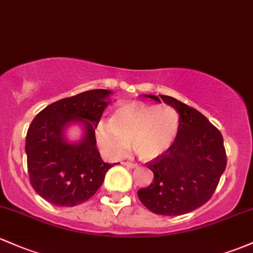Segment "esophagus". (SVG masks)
<instances>
[{
    "label": "esophagus",
    "mask_w": 253,
    "mask_h": 253,
    "mask_svg": "<svg viewBox=\"0 0 253 253\" xmlns=\"http://www.w3.org/2000/svg\"><path fill=\"white\" fill-rule=\"evenodd\" d=\"M123 165H126L127 168H137V164L136 163H131V162H123L122 163Z\"/></svg>",
    "instance_id": "esophagus-1"
}]
</instances>
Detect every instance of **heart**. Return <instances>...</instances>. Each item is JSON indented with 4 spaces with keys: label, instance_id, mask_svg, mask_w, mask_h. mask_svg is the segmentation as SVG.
I'll return each mask as SVG.
<instances>
[{
    "label": "heart",
    "instance_id": "obj_1",
    "mask_svg": "<svg viewBox=\"0 0 253 253\" xmlns=\"http://www.w3.org/2000/svg\"><path fill=\"white\" fill-rule=\"evenodd\" d=\"M178 126L180 117L171 106L126 102L113 111L110 121L97 122L95 138L102 153L110 159L123 157L131 142L141 159L152 160L171 147Z\"/></svg>",
    "mask_w": 253,
    "mask_h": 253
}]
</instances>
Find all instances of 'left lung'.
Instances as JSON below:
<instances>
[{
  "label": "left lung",
  "instance_id": "obj_1",
  "mask_svg": "<svg viewBox=\"0 0 253 253\" xmlns=\"http://www.w3.org/2000/svg\"><path fill=\"white\" fill-rule=\"evenodd\" d=\"M146 96L175 108L180 126L171 147L146 163L154 177L148 187L138 189V199L157 214L188 213L208 203L218 186L227 167L223 136L199 111L175 97Z\"/></svg>",
  "mask_w": 253,
  "mask_h": 253
}]
</instances>
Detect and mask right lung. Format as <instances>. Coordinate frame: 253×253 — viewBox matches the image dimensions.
Wrapping results in <instances>:
<instances>
[{
    "label": "right lung",
    "instance_id": "1",
    "mask_svg": "<svg viewBox=\"0 0 253 253\" xmlns=\"http://www.w3.org/2000/svg\"><path fill=\"white\" fill-rule=\"evenodd\" d=\"M111 91L93 89L65 97L42 110L30 124L25 151L32 188L56 206H76L91 198L115 164L105 163L96 148L95 127L101 119ZM81 121V143L64 140L63 130Z\"/></svg>",
    "mask_w": 253,
    "mask_h": 253
}]
</instances>
